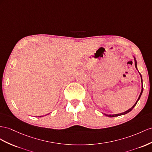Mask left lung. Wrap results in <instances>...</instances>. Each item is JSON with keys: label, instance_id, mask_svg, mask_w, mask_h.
Wrapping results in <instances>:
<instances>
[{"label": "left lung", "instance_id": "1", "mask_svg": "<svg viewBox=\"0 0 152 152\" xmlns=\"http://www.w3.org/2000/svg\"><path fill=\"white\" fill-rule=\"evenodd\" d=\"M134 60H135V67H136V69H137V61H136V60H135V58H134ZM140 75H141V82H142V76H141V74H140ZM142 91H143V85H142V90H141V94H140V95H139V98H138V99L137 100V102H136V103L134 104V105L131 108H130V109H128V110H126V112H123V113H121V114H114V115H106L107 116H108V117H110V118H112V117H117V116H119V115H124V114H127V113H128V112H130L132 109H133V108H134V107L136 105V104H137V102L139 101V99H140V98H141V94H142Z\"/></svg>", "mask_w": 152, "mask_h": 152}]
</instances>
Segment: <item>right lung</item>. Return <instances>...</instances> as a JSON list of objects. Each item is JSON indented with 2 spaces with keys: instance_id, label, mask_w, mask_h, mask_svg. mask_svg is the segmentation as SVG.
Segmentation results:
<instances>
[{
  "instance_id": "1",
  "label": "right lung",
  "mask_w": 152,
  "mask_h": 152,
  "mask_svg": "<svg viewBox=\"0 0 152 152\" xmlns=\"http://www.w3.org/2000/svg\"><path fill=\"white\" fill-rule=\"evenodd\" d=\"M40 117H41V116H40Z\"/></svg>"
}]
</instances>
